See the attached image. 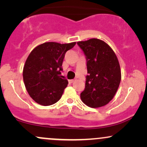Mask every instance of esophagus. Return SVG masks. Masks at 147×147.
<instances>
[{"label": "esophagus", "mask_w": 147, "mask_h": 147, "mask_svg": "<svg viewBox=\"0 0 147 147\" xmlns=\"http://www.w3.org/2000/svg\"><path fill=\"white\" fill-rule=\"evenodd\" d=\"M75 79H70V80H69V83H70V84H72L74 82H75Z\"/></svg>", "instance_id": "esophagus-1"}]
</instances>
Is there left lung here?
<instances>
[{"mask_svg": "<svg viewBox=\"0 0 147 147\" xmlns=\"http://www.w3.org/2000/svg\"><path fill=\"white\" fill-rule=\"evenodd\" d=\"M87 60L85 89L81 99L86 105L99 108L106 105L113 98L121 81L119 61L113 49L98 38L79 41Z\"/></svg>", "mask_w": 147, "mask_h": 147, "instance_id": "8db88e82", "label": "left lung"}]
</instances>
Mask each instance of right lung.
<instances>
[{"label": "right lung", "mask_w": 147, "mask_h": 147, "mask_svg": "<svg viewBox=\"0 0 147 147\" xmlns=\"http://www.w3.org/2000/svg\"><path fill=\"white\" fill-rule=\"evenodd\" d=\"M75 44L45 42L30 53L23 67V81L28 94L38 104L52 105L61 97L68 84L61 76V65L65 52Z\"/></svg>", "instance_id": "obj_1"}]
</instances>
